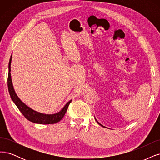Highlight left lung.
<instances>
[{
	"mask_svg": "<svg viewBox=\"0 0 160 160\" xmlns=\"http://www.w3.org/2000/svg\"><path fill=\"white\" fill-rule=\"evenodd\" d=\"M96 122H98V124H100V126H102V127H104V128H106V127H105V126H102V124H101V123H99V122H98V121H97V120H96Z\"/></svg>",
	"mask_w": 160,
	"mask_h": 160,
	"instance_id": "1",
	"label": "left lung"
}]
</instances>
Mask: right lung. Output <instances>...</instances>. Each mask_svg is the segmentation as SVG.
<instances>
[{"label": "right lung", "mask_w": 160, "mask_h": 160, "mask_svg": "<svg viewBox=\"0 0 160 160\" xmlns=\"http://www.w3.org/2000/svg\"><path fill=\"white\" fill-rule=\"evenodd\" d=\"M11 60L12 56H11V58H10L8 64V75L7 80L8 89L12 100L14 102V104H16L20 112L22 113L24 116L27 118L28 120L34 123H40V124H53V123L60 122L64 116L67 110H68V106L70 104L72 100L67 103L65 106L59 112L54 114H42V113H39L32 110L31 108H30L27 105L24 104V103L19 99V98L17 96L16 93H15L14 90L13 88L11 75Z\"/></svg>", "instance_id": "right-lung-1"}]
</instances>
